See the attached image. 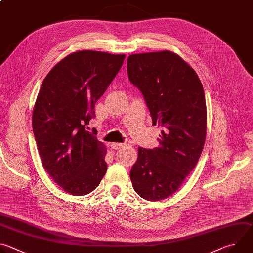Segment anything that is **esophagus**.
Returning a JSON list of instances; mask_svg holds the SVG:
<instances>
[{
	"mask_svg": "<svg viewBox=\"0 0 253 253\" xmlns=\"http://www.w3.org/2000/svg\"><path fill=\"white\" fill-rule=\"evenodd\" d=\"M123 146H124V144H122V143H112L111 144V147L115 150H118V149L122 148Z\"/></svg>",
	"mask_w": 253,
	"mask_h": 253,
	"instance_id": "obj_1",
	"label": "esophagus"
}]
</instances>
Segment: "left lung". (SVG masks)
<instances>
[{
    "label": "left lung",
    "mask_w": 253,
    "mask_h": 253,
    "mask_svg": "<svg viewBox=\"0 0 253 253\" xmlns=\"http://www.w3.org/2000/svg\"><path fill=\"white\" fill-rule=\"evenodd\" d=\"M127 72L152 124L163 129L159 147L138 148L130 179L142 198L163 200L179 189L201 155L207 122L204 90L195 71L170 51L130 55Z\"/></svg>",
    "instance_id": "1"
}]
</instances>
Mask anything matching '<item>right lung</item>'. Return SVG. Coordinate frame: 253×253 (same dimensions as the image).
I'll return each instance as SVG.
<instances>
[{
    "label": "right lung",
    "instance_id": "right-lung-1",
    "mask_svg": "<svg viewBox=\"0 0 253 253\" xmlns=\"http://www.w3.org/2000/svg\"><path fill=\"white\" fill-rule=\"evenodd\" d=\"M124 59L79 51L60 61L42 83L32 116L36 144L45 170L72 195L92 192L107 171L106 147L88 124Z\"/></svg>",
    "mask_w": 253,
    "mask_h": 253
}]
</instances>
